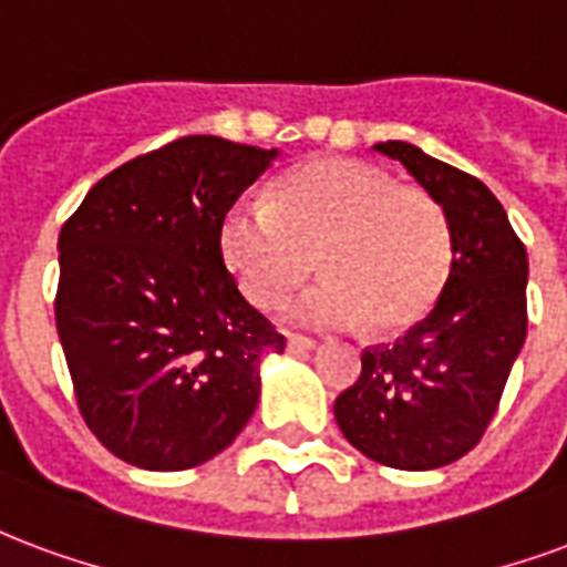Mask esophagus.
Masks as SVG:
<instances>
[{
	"label": "esophagus",
	"mask_w": 567,
	"mask_h": 567,
	"mask_svg": "<svg viewBox=\"0 0 567 567\" xmlns=\"http://www.w3.org/2000/svg\"><path fill=\"white\" fill-rule=\"evenodd\" d=\"M285 346H288V351L300 354V351H316L318 342H316V339H309V337H297V333H288Z\"/></svg>",
	"instance_id": "34e87169"
}]
</instances>
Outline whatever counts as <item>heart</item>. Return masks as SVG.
I'll list each match as a JSON object with an SVG mask.
<instances>
[{
    "mask_svg": "<svg viewBox=\"0 0 567 567\" xmlns=\"http://www.w3.org/2000/svg\"><path fill=\"white\" fill-rule=\"evenodd\" d=\"M221 258L255 306H272L318 267L324 276L279 312L291 324L400 330L426 316L454 261L442 204L348 158L297 167L272 198L243 195L219 225Z\"/></svg>",
    "mask_w": 567,
    "mask_h": 567,
    "instance_id": "1",
    "label": "heart"
}]
</instances>
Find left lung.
Returning a JSON list of instances; mask_svg holds the SVG:
<instances>
[{
  "instance_id": "obj_1",
  "label": "left lung",
  "mask_w": 567,
  "mask_h": 567,
  "mask_svg": "<svg viewBox=\"0 0 567 567\" xmlns=\"http://www.w3.org/2000/svg\"><path fill=\"white\" fill-rule=\"evenodd\" d=\"M442 204L454 261L430 316L390 346L367 348L333 414L360 454L426 472L468 454L502 400L526 342V246L496 195L405 141L375 144Z\"/></svg>"
}]
</instances>
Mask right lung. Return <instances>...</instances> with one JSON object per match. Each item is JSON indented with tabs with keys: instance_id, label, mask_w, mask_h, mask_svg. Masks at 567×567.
Instances as JSON below:
<instances>
[{
	"instance_id": "1",
	"label": "right lung",
	"mask_w": 567,
	"mask_h": 567,
	"mask_svg": "<svg viewBox=\"0 0 567 567\" xmlns=\"http://www.w3.org/2000/svg\"><path fill=\"white\" fill-rule=\"evenodd\" d=\"M276 155L179 137L99 179L62 225V351L83 421L125 463H207L255 414L285 337L240 295L219 225Z\"/></svg>"
}]
</instances>
